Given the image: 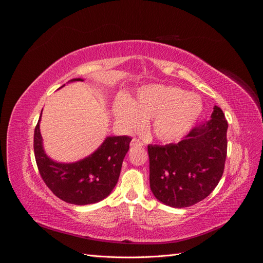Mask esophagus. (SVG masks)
<instances>
[{"instance_id": "esophagus-1", "label": "esophagus", "mask_w": 263, "mask_h": 263, "mask_svg": "<svg viewBox=\"0 0 263 263\" xmlns=\"http://www.w3.org/2000/svg\"><path fill=\"white\" fill-rule=\"evenodd\" d=\"M130 146L132 147H142L144 146V144H142L139 139H133L130 142Z\"/></svg>"}]
</instances>
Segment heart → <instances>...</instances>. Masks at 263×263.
I'll return each instance as SVG.
<instances>
[{
  "label": "heart",
  "instance_id": "b5f03b06",
  "mask_svg": "<svg viewBox=\"0 0 263 263\" xmlns=\"http://www.w3.org/2000/svg\"><path fill=\"white\" fill-rule=\"evenodd\" d=\"M202 110V100L196 94L163 84L141 86L133 100L118 98L113 105L114 117L123 129L138 130L145 121H150L151 133L162 142L184 136Z\"/></svg>",
  "mask_w": 263,
  "mask_h": 263
}]
</instances>
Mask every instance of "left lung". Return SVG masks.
I'll list each match as a JSON object with an SVG mask.
<instances>
[{
    "label": "left lung",
    "instance_id": "left-lung-1",
    "mask_svg": "<svg viewBox=\"0 0 263 263\" xmlns=\"http://www.w3.org/2000/svg\"><path fill=\"white\" fill-rule=\"evenodd\" d=\"M211 119L178 144L149 145L151 192L171 208H189L208 197L224 172L228 124L215 105Z\"/></svg>",
    "mask_w": 263,
    "mask_h": 263
}]
</instances>
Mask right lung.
<instances>
[{
  "label": "right lung",
  "mask_w": 263,
  "mask_h": 263,
  "mask_svg": "<svg viewBox=\"0 0 263 263\" xmlns=\"http://www.w3.org/2000/svg\"><path fill=\"white\" fill-rule=\"evenodd\" d=\"M83 80L77 78L68 83ZM63 86L65 84L61 87ZM42 113L35 128L34 151L38 170L46 185L55 196L69 204L89 205L104 200L112 193L118 181L132 138L107 136L97 150L81 160L54 161L44 148L41 134Z\"/></svg>",
  "instance_id": "obj_1"
}]
</instances>
